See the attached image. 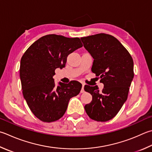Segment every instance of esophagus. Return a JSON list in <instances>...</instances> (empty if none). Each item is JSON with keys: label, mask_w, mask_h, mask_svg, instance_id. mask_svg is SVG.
Returning <instances> with one entry per match:
<instances>
[{"label": "esophagus", "mask_w": 152, "mask_h": 152, "mask_svg": "<svg viewBox=\"0 0 152 152\" xmlns=\"http://www.w3.org/2000/svg\"><path fill=\"white\" fill-rule=\"evenodd\" d=\"M84 86H85V84L83 83V84H82V88H81V93L85 92V91H84Z\"/></svg>", "instance_id": "obj_1"}]
</instances>
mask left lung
<instances>
[{"label":"left lung","mask_w":152,"mask_h":152,"mask_svg":"<svg viewBox=\"0 0 152 152\" xmlns=\"http://www.w3.org/2000/svg\"><path fill=\"white\" fill-rule=\"evenodd\" d=\"M84 47L94 59L91 71L101 79L104 88L85 85L93 96L85 106L91 119L107 122L113 118L128 98L134 78V61L128 50L114 36L107 34L81 38Z\"/></svg>","instance_id":"8db88e82"}]
</instances>
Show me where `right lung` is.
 Segmentation results:
<instances>
[{
    "label": "right lung",
    "instance_id": "right-lung-1",
    "mask_svg": "<svg viewBox=\"0 0 152 152\" xmlns=\"http://www.w3.org/2000/svg\"><path fill=\"white\" fill-rule=\"evenodd\" d=\"M83 46L79 38L49 34L33 43L22 56L20 77L22 93L30 110L44 122L61 118L71 98L81 91L77 81L56 85L57 68L65 67L67 56Z\"/></svg>",
    "mask_w": 152,
    "mask_h": 152
}]
</instances>
